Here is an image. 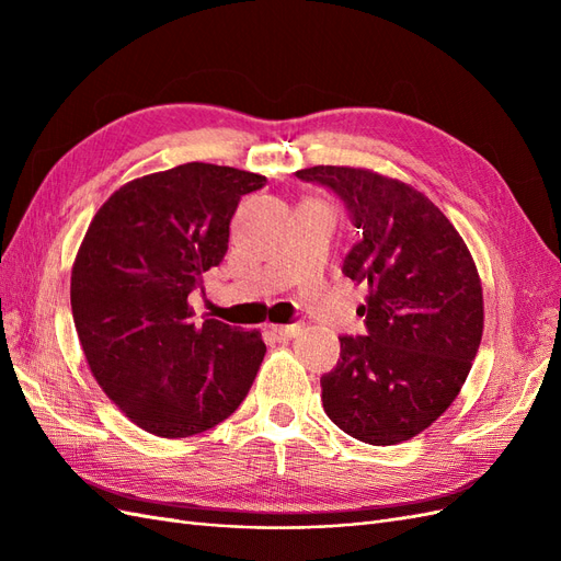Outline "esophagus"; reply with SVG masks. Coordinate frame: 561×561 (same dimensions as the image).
<instances>
[{
  "label": "esophagus",
  "mask_w": 561,
  "mask_h": 561,
  "mask_svg": "<svg viewBox=\"0 0 561 561\" xmlns=\"http://www.w3.org/2000/svg\"><path fill=\"white\" fill-rule=\"evenodd\" d=\"M271 330H274V334H278V336H297L299 332H301V325L299 322H295V325H271Z\"/></svg>",
  "instance_id": "obj_1"
}]
</instances>
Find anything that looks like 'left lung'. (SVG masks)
Returning a JSON list of instances; mask_svg holds the SVG:
<instances>
[{"mask_svg": "<svg viewBox=\"0 0 561 561\" xmlns=\"http://www.w3.org/2000/svg\"><path fill=\"white\" fill-rule=\"evenodd\" d=\"M297 178L344 198L358 229L344 274L369 287L367 334L339 339L342 360L320 379L322 407L360 443L400 445L433 426L466 383L484 328L478 266L412 184L353 165H313Z\"/></svg>", "mask_w": 561, "mask_h": 561, "instance_id": "1", "label": "left lung"}]
</instances>
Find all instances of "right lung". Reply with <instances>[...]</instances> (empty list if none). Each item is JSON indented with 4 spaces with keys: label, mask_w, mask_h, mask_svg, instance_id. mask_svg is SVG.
<instances>
[{
    "label": "right lung",
    "mask_w": 561,
    "mask_h": 561,
    "mask_svg": "<svg viewBox=\"0 0 561 561\" xmlns=\"http://www.w3.org/2000/svg\"><path fill=\"white\" fill-rule=\"evenodd\" d=\"M260 173L182 163L126 182L100 206L70 299L91 375L135 426L190 437L236 412L264 360L260 330L194 320L190 295L222 262L241 196Z\"/></svg>",
    "instance_id": "right-lung-1"
}]
</instances>
